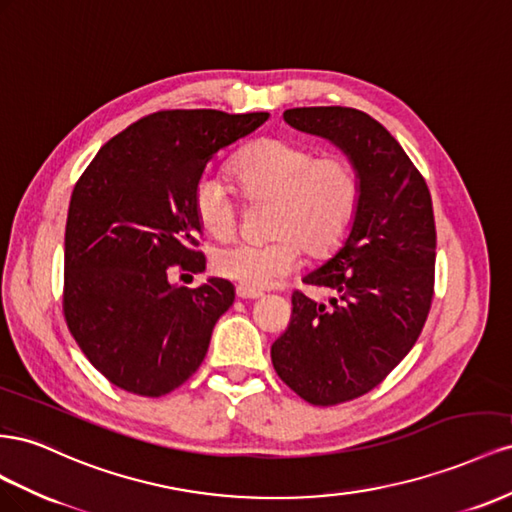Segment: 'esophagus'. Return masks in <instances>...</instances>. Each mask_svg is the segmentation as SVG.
I'll return each instance as SVG.
<instances>
[{
  "mask_svg": "<svg viewBox=\"0 0 512 512\" xmlns=\"http://www.w3.org/2000/svg\"><path fill=\"white\" fill-rule=\"evenodd\" d=\"M236 296H238L240 300H257V298H261L264 294H261V291H257V289L238 285V287H236Z\"/></svg>",
  "mask_w": 512,
  "mask_h": 512,
  "instance_id": "34e87169",
  "label": "esophagus"
}]
</instances>
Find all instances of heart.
<instances>
[{"instance_id":"obj_1","label":"heart","mask_w":512,"mask_h":512,"mask_svg":"<svg viewBox=\"0 0 512 512\" xmlns=\"http://www.w3.org/2000/svg\"><path fill=\"white\" fill-rule=\"evenodd\" d=\"M233 178L248 201L274 199L270 242H236L216 248L212 270L251 289L274 285L302 266L304 248L328 257L345 242L360 208L356 165L343 154H317L294 139H259L233 158ZM195 212L214 238H231L240 201L221 175L203 173L195 186Z\"/></svg>"}]
</instances>
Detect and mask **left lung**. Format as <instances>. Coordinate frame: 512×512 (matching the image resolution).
Instances as JSON below:
<instances>
[{
    "label": "left lung",
    "instance_id": "left-lung-1",
    "mask_svg": "<svg viewBox=\"0 0 512 512\" xmlns=\"http://www.w3.org/2000/svg\"><path fill=\"white\" fill-rule=\"evenodd\" d=\"M283 118L337 143L362 186L341 251L302 279L332 298L315 302L296 289L289 326L270 352L276 375L300 399L328 407L382 384L420 337L435 285L433 203L399 141L364 111L300 107Z\"/></svg>",
    "mask_w": 512,
    "mask_h": 512
}]
</instances>
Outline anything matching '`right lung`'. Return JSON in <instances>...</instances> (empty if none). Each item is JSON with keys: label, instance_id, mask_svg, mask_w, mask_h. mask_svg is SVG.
Here are the masks:
<instances>
[{"label": "right lung", "instance_id": "obj_1", "mask_svg": "<svg viewBox=\"0 0 512 512\" xmlns=\"http://www.w3.org/2000/svg\"><path fill=\"white\" fill-rule=\"evenodd\" d=\"M266 120L156 111L109 139L81 173L66 221L62 306L81 352L113 386L163 397L206 358L236 291L223 279L178 287L171 272L206 270L197 180L218 150Z\"/></svg>", "mask_w": 512, "mask_h": 512}]
</instances>
